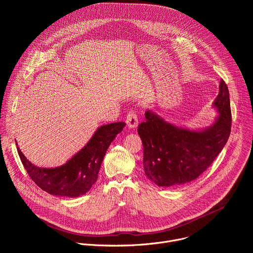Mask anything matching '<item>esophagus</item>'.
<instances>
[{
	"label": "esophagus",
	"mask_w": 253,
	"mask_h": 253,
	"mask_svg": "<svg viewBox=\"0 0 253 253\" xmlns=\"http://www.w3.org/2000/svg\"><path fill=\"white\" fill-rule=\"evenodd\" d=\"M126 123H127V126L131 129H134L135 127H137L138 125V117L136 115V112L131 110L127 113L126 115V119H125Z\"/></svg>",
	"instance_id": "1"
}]
</instances>
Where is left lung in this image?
I'll return each mask as SVG.
<instances>
[{
  "instance_id": "8db88e82",
  "label": "left lung",
  "mask_w": 253,
  "mask_h": 253,
  "mask_svg": "<svg viewBox=\"0 0 253 253\" xmlns=\"http://www.w3.org/2000/svg\"><path fill=\"white\" fill-rule=\"evenodd\" d=\"M213 106L219 115L202 131H192L167 123L151 111L138 126L143 143V167L158 186L177 187L198 178L221 152L231 131V110L227 85L220 81Z\"/></svg>"
}]
</instances>
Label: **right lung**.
I'll list each match as a JSON object with an SVG mask.
<instances>
[{
    "instance_id": "right-lung-1",
    "label": "right lung",
    "mask_w": 253,
    "mask_h": 253,
    "mask_svg": "<svg viewBox=\"0 0 253 253\" xmlns=\"http://www.w3.org/2000/svg\"><path fill=\"white\" fill-rule=\"evenodd\" d=\"M125 125V122H116L99 127L84 148L60 167H37L19 148L18 153L30 178L42 190L52 195L78 197L88 192L97 181L105 153Z\"/></svg>"
}]
</instances>
